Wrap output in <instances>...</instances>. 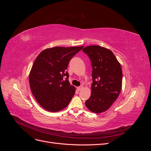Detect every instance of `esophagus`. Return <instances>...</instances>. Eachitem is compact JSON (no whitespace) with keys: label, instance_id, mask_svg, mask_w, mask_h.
Masks as SVG:
<instances>
[{"label":"esophagus","instance_id":"34e87169","mask_svg":"<svg viewBox=\"0 0 151 151\" xmlns=\"http://www.w3.org/2000/svg\"><path fill=\"white\" fill-rule=\"evenodd\" d=\"M83 86H79V87H77V89L78 91H81V90H82V89H83Z\"/></svg>","mask_w":151,"mask_h":151}]
</instances>
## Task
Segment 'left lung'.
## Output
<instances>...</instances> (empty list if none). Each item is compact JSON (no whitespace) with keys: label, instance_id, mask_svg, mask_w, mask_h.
Wrapping results in <instances>:
<instances>
[{"label":"left lung","instance_id":"8db88e82","mask_svg":"<svg viewBox=\"0 0 151 151\" xmlns=\"http://www.w3.org/2000/svg\"><path fill=\"white\" fill-rule=\"evenodd\" d=\"M83 51L89 57L93 68L91 94L85 104L90 111H106L121 91L122 70L113 53L98 45L88 46Z\"/></svg>","mask_w":151,"mask_h":151}]
</instances>
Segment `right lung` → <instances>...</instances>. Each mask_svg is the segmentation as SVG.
<instances>
[{
	"label": "right lung",
	"mask_w": 151,
	"mask_h": 151,
	"mask_svg": "<svg viewBox=\"0 0 151 151\" xmlns=\"http://www.w3.org/2000/svg\"><path fill=\"white\" fill-rule=\"evenodd\" d=\"M84 47H56L44 50L29 73L32 94L44 109L57 112L67 106L76 92L66 71L71 58Z\"/></svg>",
	"instance_id": "add662e5"
}]
</instances>
